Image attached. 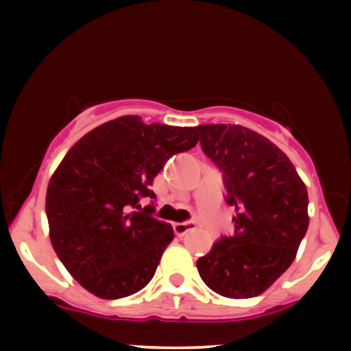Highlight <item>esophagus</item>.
Segmentation results:
<instances>
[{
    "mask_svg": "<svg viewBox=\"0 0 351 351\" xmlns=\"http://www.w3.org/2000/svg\"><path fill=\"white\" fill-rule=\"evenodd\" d=\"M196 228L195 221H184V223H175L173 224V231H175L176 236H184L186 232L193 231Z\"/></svg>",
    "mask_w": 351,
    "mask_h": 351,
    "instance_id": "34e87169",
    "label": "esophagus"
}]
</instances>
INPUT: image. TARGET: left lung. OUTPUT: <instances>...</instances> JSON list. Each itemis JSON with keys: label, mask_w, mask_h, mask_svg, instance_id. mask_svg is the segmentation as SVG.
I'll list each match as a JSON object with an SVG mask.
<instances>
[{"label": "left lung", "mask_w": 351, "mask_h": 351, "mask_svg": "<svg viewBox=\"0 0 351 351\" xmlns=\"http://www.w3.org/2000/svg\"><path fill=\"white\" fill-rule=\"evenodd\" d=\"M201 148L223 171L234 234L196 261L201 279L229 299L261 295L291 267L308 228V195L289 156L243 125H199Z\"/></svg>", "instance_id": "obj_1"}]
</instances>
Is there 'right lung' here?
I'll list each match as a JSON object with an SVG mask.
<instances>
[{"label": "right lung", "mask_w": 351, "mask_h": 351, "mask_svg": "<svg viewBox=\"0 0 351 351\" xmlns=\"http://www.w3.org/2000/svg\"><path fill=\"white\" fill-rule=\"evenodd\" d=\"M196 127L110 120L79 140L51 176L46 215L52 247L75 280L100 299L142 291L175 232L142 209L150 186L175 153L198 143ZM140 208L135 212L134 208Z\"/></svg>", "instance_id": "1"}]
</instances>
